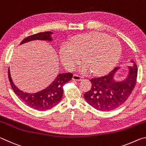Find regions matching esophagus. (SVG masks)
I'll list each match as a JSON object with an SVG mask.
<instances>
[{"label": "esophagus", "instance_id": "34e87169", "mask_svg": "<svg viewBox=\"0 0 146 146\" xmlns=\"http://www.w3.org/2000/svg\"><path fill=\"white\" fill-rule=\"evenodd\" d=\"M84 78L82 76H80L77 75H74L72 78V80L74 81H80V80H82Z\"/></svg>", "mask_w": 146, "mask_h": 146}]
</instances>
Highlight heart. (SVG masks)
Returning a JSON list of instances; mask_svg holds the SVG:
<instances>
[{"instance_id":"b5f03b06","label":"heart","mask_w":146,"mask_h":146,"mask_svg":"<svg viewBox=\"0 0 146 146\" xmlns=\"http://www.w3.org/2000/svg\"><path fill=\"white\" fill-rule=\"evenodd\" d=\"M122 51L120 42L108 35L93 32L78 35L71 44H62L60 56L64 66L72 71L81 63L80 71L87 75L94 71L96 75H103L111 71L117 64Z\"/></svg>"}]
</instances>
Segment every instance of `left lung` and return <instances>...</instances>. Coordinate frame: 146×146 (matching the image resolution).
Listing matches in <instances>:
<instances>
[{
  "label": "left lung",
  "mask_w": 146,
  "mask_h": 146,
  "mask_svg": "<svg viewBox=\"0 0 146 146\" xmlns=\"http://www.w3.org/2000/svg\"><path fill=\"white\" fill-rule=\"evenodd\" d=\"M133 66H127L128 74L124 80H115L114 76L120 67H117L108 75L91 79V90L84 93L89 104L96 110L107 111L117 108L129 97L137 82L138 68L133 60Z\"/></svg>",
  "instance_id": "left-lung-1"
}]
</instances>
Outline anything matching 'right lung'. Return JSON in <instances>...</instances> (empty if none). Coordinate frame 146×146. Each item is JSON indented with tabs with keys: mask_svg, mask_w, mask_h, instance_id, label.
<instances>
[{
	"mask_svg": "<svg viewBox=\"0 0 146 146\" xmlns=\"http://www.w3.org/2000/svg\"><path fill=\"white\" fill-rule=\"evenodd\" d=\"M51 31L41 32L29 36L21 42V45L28 42L40 40L52 41ZM73 74L71 73H59L53 82L46 89L35 93L24 92L14 84L8 69V77L11 88L15 93L29 107L34 110L45 111L53 108L60 102L63 95V86L72 78Z\"/></svg>",
	"mask_w": 146,
	"mask_h": 146,
	"instance_id": "add662e5",
	"label": "right lung"
}]
</instances>
